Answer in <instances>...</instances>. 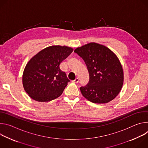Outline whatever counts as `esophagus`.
Instances as JSON below:
<instances>
[{"label":"esophagus","instance_id":"esophagus-1","mask_svg":"<svg viewBox=\"0 0 148 148\" xmlns=\"http://www.w3.org/2000/svg\"><path fill=\"white\" fill-rule=\"evenodd\" d=\"M73 82H74V83H78V82H79V78H76L74 81H72Z\"/></svg>","mask_w":148,"mask_h":148}]
</instances>
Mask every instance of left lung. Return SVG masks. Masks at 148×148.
<instances>
[{"label": "left lung", "instance_id": "left-lung-1", "mask_svg": "<svg viewBox=\"0 0 148 148\" xmlns=\"http://www.w3.org/2000/svg\"><path fill=\"white\" fill-rule=\"evenodd\" d=\"M74 52L85 62L90 75L87 85L80 87L82 95L97 103L114 99L123 82V71L117 56L108 47L96 43L78 47Z\"/></svg>", "mask_w": 148, "mask_h": 148}]
</instances>
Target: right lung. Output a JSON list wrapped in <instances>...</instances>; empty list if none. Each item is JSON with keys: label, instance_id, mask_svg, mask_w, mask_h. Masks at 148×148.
<instances>
[{"label": "right lung", "instance_id": "add662e5", "mask_svg": "<svg viewBox=\"0 0 148 148\" xmlns=\"http://www.w3.org/2000/svg\"><path fill=\"white\" fill-rule=\"evenodd\" d=\"M67 46H51L39 51L27 62L22 81L25 91L38 102L60 97L70 80L60 69V63L73 52Z\"/></svg>", "mask_w": 148, "mask_h": 148}]
</instances>
